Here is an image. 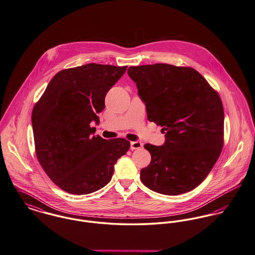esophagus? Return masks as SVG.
<instances>
[{
  "mask_svg": "<svg viewBox=\"0 0 255 255\" xmlns=\"http://www.w3.org/2000/svg\"><path fill=\"white\" fill-rule=\"evenodd\" d=\"M142 147V143L140 141H132L131 142V149H140Z\"/></svg>",
  "mask_w": 255,
  "mask_h": 255,
  "instance_id": "34e87169",
  "label": "esophagus"
}]
</instances>
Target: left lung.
Returning <instances> with one entry per match:
<instances>
[{
  "mask_svg": "<svg viewBox=\"0 0 255 255\" xmlns=\"http://www.w3.org/2000/svg\"><path fill=\"white\" fill-rule=\"evenodd\" d=\"M128 75L145 103L147 119L165 134L164 145L144 144L151 162L140 170L141 182L162 195L194 190L207 177L224 146L225 114L219 93L187 66H130Z\"/></svg>",
  "mask_w": 255,
  "mask_h": 255,
  "instance_id": "obj_1",
  "label": "left lung"
}]
</instances>
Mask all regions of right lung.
I'll return each mask as SVG.
<instances>
[{"mask_svg":"<svg viewBox=\"0 0 255 255\" xmlns=\"http://www.w3.org/2000/svg\"><path fill=\"white\" fill-rule=\"evenodd\" d=\"M127 66L89 63L63 69L52 78L31 113L37 160L58 187L88 195L106 186L115 165L130 148L122 138L93 135L90 122L105 108L107 92Z\"/></svg>","mask_w":255,"mask_h":255,"instance_id":"right-lung-1","label":"right lung"}]
</instances>
